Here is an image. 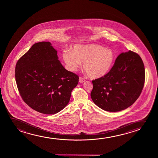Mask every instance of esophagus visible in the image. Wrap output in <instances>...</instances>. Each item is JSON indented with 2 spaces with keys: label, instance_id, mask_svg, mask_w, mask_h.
Listing matches in <instances>:
<instances>
[{
  "label": "esophagus",
  "instance_id": "1",
  "mask_svg": "<svg viewBox=\"0 0 158 158\" xmlns=\"http://www.w3.org/2000/svg\"><path fill=\"white\" fill-rule=\"evenodd\" d=\"M85 81V80L84 78H82V77H80L79 78V82L80 83H83V82H84Z\"/></svg>",
  "mask_w": 158,
  "mask_h": 158
}]
</instances>
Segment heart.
Masks as SVG:
<instances>
[{"label": "heart", "instance_id": "obj_1", "mask_svg": "<svg viewBox=\"0 0 158 158\" xmlns=\"http://www.w3.org/2000/svg\"><path fill=\"white\" fill-rule=\"evenodd\" d=\"M64 60L69 69L76 71L84 62V68L93 79L104 77L112 69L116 59L114 52L97 44L76 45L73 52H65Z\"/></svg>", "mask_w": 158, "mask_h": 158}]
</instances>
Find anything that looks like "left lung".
Returning <instances> with one entry per match:
<instances>
[{
    "mask_svg": "<svg viewBox=\"0 0 158 158\" xmlns=\"http://www.w3.org/2000/svg\"><path fill=\"white\" fill-rule=\"evenodd\" d=\"M145 80V67L139 55L131 51L121 53L105 77L92 80L91 98L103 110H123L139 97Z\"/></svg>",
    "mask_w": 158,
    "mask_h": 158,
    "instance_id": "8db88e82",
    "label": "left lung"
}]
</instances>
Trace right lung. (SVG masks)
<instances>
[{
  "label": "right lung",
  "mask_w": 158,
  "mask_h": 158,
  "mask_svg": "<svg viewBox=\"0 0 158 158\" xmlns=\"http://www.w3.org/2000/svg\"><path fill=\"white\" fill-rule=\"evenodd\" d=\"M15 78L24 102L46 114H56L65 108L79 78L61 65L49 41L35 44L18 60Z\"/></svg>",
  "instance_id": "add662e5"
}]
</instances>
